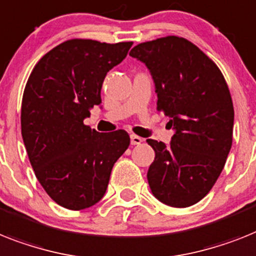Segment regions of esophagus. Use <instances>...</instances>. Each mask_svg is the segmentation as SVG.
Wrapping results in <instances>:
<instances>
[{
	"label": "esophagus",
	"instance_id": "esophagus-1",
	"mask_svg": "<svg viewBox=\"0 0 256 256\" xmlns=\"http://www.w3.org/2000/svg\"><path fill=\"white\" fill-rule=\"evenodd\" d=\"M142 142V138L137 134H130V144L132 145H140Z\"/></svg>",
	"mask_w": 256,
	"mask_h": 256
}]
</instances>
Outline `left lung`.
Masks as SVG:
<instances>
[{"instance_id": "1", "label": "left lung", "mask_w": 256, "mask_h": 256, "mask_svg": "<svg viewBox=\"0 0 256 256\" xmlns=\"http://www.w3.org/2000/svg\"><path fill=\"white\" fill-rule=\"evenodd\" d=\"M130 56L146 65L157 110L175 130L170 145L146 140L156 152L148 182L166 206L186 208L204 198L218 179L233 142L234 108L222 73L184 38L137 44Z\"/></svg>"}]
</instances>
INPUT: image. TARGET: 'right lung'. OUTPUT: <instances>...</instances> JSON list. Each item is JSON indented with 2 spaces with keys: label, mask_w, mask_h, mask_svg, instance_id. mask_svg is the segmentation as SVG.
Here are the masks:
<instances>
[{
  "label": "right lung",
  "mask_w": 256,
  "mask_h": 256,
  "mask_svg": "<svg viewBox=\"0 0 256 256\" xmlns=\"http://www.w3.org/2000/svg\"><path fill=\"white\" fill-rule=\"evenodd\" d=\"M132 44L66 40L30 74L20 111L23 142L39 183L64 208L81 210L102 199L114 164L130 146L126 130L99 133L84 120L102 103L107 72Z\"/></svg>",
  "instance_id": "right-lung-1"
}]
</instances>
